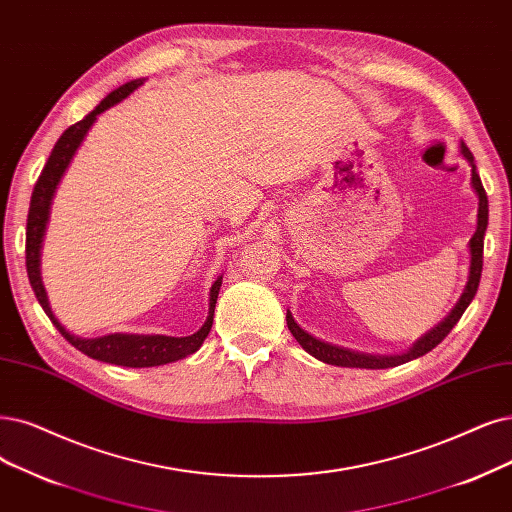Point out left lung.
Masks as SVG:
<instances>
[{
	"instance_id": "obj_1",
	"label": "left lung",
	"mask_w": 512,
	"mask_h": 512,
	"mask_svg": "<svg viewBox=\"0 0 512 512\" xmlns=\"http://www.w3.org/2000/svg\"><path fill=\"white\" fill-rule=\"evenodd\" d=\"M462 156L468 160V164L472 166V189H475L479 196V215H477V232L475 236L470 238L468 246H470V272H468V282L466 289L460 297V301L449 312V316L434 327L432 331H428L422 339L413 344V348H409L405 354H394V356H377V354H363V352H354V350H346L339 348L333 344L323 342V339H316L314 335H310L308 331L301 329L293 314L287 310V327L293 333V337L299 342V346L304 348L308 354H312L318 361H323L327 365H337V367H358V369H388V367H396L413 361V358L424 356L426 352H430L432 348H437L443 339L449 335V331L458 325V320L462 318L464 310L470 306L472 297L477 295L479 289V280H481V270H483V238H485V230H487V219H489V206H487V194L483 189L481 177L477 173L475 166V156L470 154V149L462 143Z\"/></svg>"
}]
</instances>
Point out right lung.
I'll list each match as a JSON object with an SVG mask.
<instances>
[{"label": "right lung", "instance_id": "right-lung-1", "mask_svg": "<svg viewBox=\"0 0 512 512\" xmlns=\"http://www.w3.org/2000/svg\"><path fill=\"white\" fill-rule=\"evenodd\" d=\"M141 84H143V80H132V82H126L124 86L116 88L113 92H109L107 97L97 107H94L84 120L69 126L61 135V139L56 141L40 179H37V183L33 187L29 215H27V244H25V255H27L25 261H27V274H29L31 289H33L37 301H40V306L44 308L46 316L52 320V325L61 331V335L73 348H78L86 356L97 358V361H103V363H111V365H122V367H158V365H166V363H175V361H179V358L194 354L202 346L208 331H211V327H213L215 304H217V295H219L221 280H223V276H219L211 287L206 323L194 335H187V337L109 333L103 337L84 339V337L69 333L52 314V308L48 304V295L42 285V276H40V251H42V242H44L48 215H50V204H52V196L56 192V185H59L61 177L65 175V170H67L69 162L73 160L75 151H78V147L82 145L86 132L90 130L94 120H97L99 113L120 103L122 99H126L128 94L135 92Z\"/></svg>", "mask_w": 512, "mask_h": 512}]
</instances>
